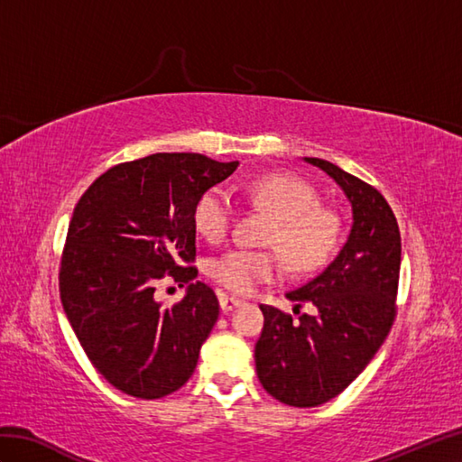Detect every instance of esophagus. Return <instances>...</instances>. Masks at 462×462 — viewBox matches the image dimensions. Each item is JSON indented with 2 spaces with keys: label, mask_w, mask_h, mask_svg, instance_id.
I'll return each mask as SVG.
<instances>
[{
  "label": "esophagus",
  "mask_w": 462,
  "mask_h": 462,
  "mask_svg": "<svg viewBox=\"0 0 462 462\" xmlns=\"http://www.w3.org/2000/svg\"><path fill=\"white\" fill-rule=\"evenodd\" d=\"M242 300L240 298H234V296H220V308H222V311L226 313V311H232L234 308H238V306H242Z\"/></svg>",
  "instance_id": "obj_1"
}]
</instances>
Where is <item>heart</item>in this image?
<instances>
[{
	"mask_svg": "<svg viewBox=\"0 0 462 462\" xmlns=\"http://www.w3.org/2000/svg\"><path fill=\"white\" fill-rule=\"evenodd\" d=\"M250 200L276 216L268 244L281 252L234 248L214 258L210 276L226 290L250 293L258 283L286 272V258L296 270H313L326 262L339 240V216L319 204V194L306 180L291 174H268L248 186ZM236 218L230 194L206 190L194 206V224L206 240L220 242Z\"/></svg>",
	"mask_w": 462,
	"mask_h": 462,
	"instance_id": "heart-1",
	"label": "heart"
}]
</instances>
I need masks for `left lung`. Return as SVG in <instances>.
<instances>
[{
  "label": "left lung",
  "mask_w": 462,
  "mask_h": 462,
  "mask_svg": "<svg viewBox=\"0 0 462 462\" xmlns=\"http://www.w3.org/2000/svg\"><path fill=\"white\" fill-rule=\"evenodd\" d=\"M336 180L351 202L349 236L316 278L286 298L316 306L290 313L260 306L263 329L256 343L262 387L291 407H318L337 397L367 367L397 313L401 234L383 194L357 176L321 159H303Z\"/></svg>",
  "instance_id": "left-lung-1"
}]
</instances>
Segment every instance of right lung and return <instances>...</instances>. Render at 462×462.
<instances>
[{"label": "right lung", "mask_w": 462, "mask_h": 462, "mask_svg": "<svg viewBox=\"0 0 462 462\" xmlns=\"http://www.w3.org/2000/svg\"><path fill=\"white\" fill-rule=\"evenodd\" d=\"M238 161L156 152L103 172L77 202L59 268V293L93 367L115 389L161 399L196 369L220 306L210 286L190 283L171 308L156 282H192L194 206Z\"/></svg>", "instance_id": "add662e5"}]
</instances>
